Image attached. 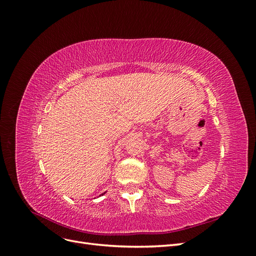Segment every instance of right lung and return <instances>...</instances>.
<instances>
[{
  "label": "right lung",
  "instance_id": "1",
  "mask_svg": "<svg viewBox=\"0 0 256 256\" xmlns=\"http://www.w3.org/2000/svg\"><path fill=\"white\" fill-rule=\"evenodd\" d=\"M102 194H104V193H102Z\"/></svg>",
  "mask_w": 256,
  "mask_h": 256
}]
</instances>
